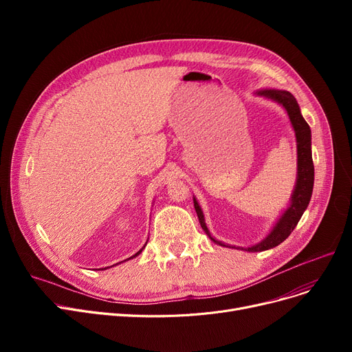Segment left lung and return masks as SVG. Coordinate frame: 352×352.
I'll return each mask as SVG.
<instances>
[{
  "mask_svg": "<svg viewBox=\"0 0 352 352\" xmlns=\"http://www.w3.org/2000/svg\"><path fill=\"white\" fill-rule=\"evenodd\" d=\"M258 96H263L267 98H271L281 104L287 114L289 117L291 125L295 131V138H297V155H298V175L297 182H295V188L291 197L289 207L285 210V212L281 215V218L276 221L275 227L271 230V232L263 239L261 243H258L252 247L243 248V247H235V245H226L224 243L217 241L215 238L211 236L207 224L204 221V214L201 211V207L194 198V208L197 211L199 224L206 234L212 239L215 244H219L223 247L236 248V250H244L250 252H258V251H265L270 248H274L278 244H281L284 239L288 238V235L292 232V230L297 227L298 221L301 219L304 211L307 210L309 199L312 195L314 188V162H312V153H311V129L304 117L301 116L300 105L295 100V97L288 91L283 89H263L258 92Z\"/></svg>",
  "mask_w": 352,
  "mask_h": 352,
  "instance_id": "8db88e82",
  "label": "left lung"
}]
</instances>
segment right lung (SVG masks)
Returning a JSON list of instances; mask_svg holds the SVG:
<instances>
[{
  "label": "right lung",
  "mask_w": 352,
  "mask_h": 352,
  "mask_svg": "<svg viewBox=\"0 0 352 352\" xmlns=\"http://www.w3.org/2000/svg\"><path fill=\"white\" fill-rule=\"evenodd\" d=\"M144 247H145V245H144ZM144 247H142V248H144ZM142 248H141V250H140V251H138V252H137V254H134V255H133V256H129V258H128V260H131V258H134V256H137V255H140V252H141V251H142ZM107 268H108V267H107Z\"/></svg>",
  "instance_id": "1"
}]
</instances>
